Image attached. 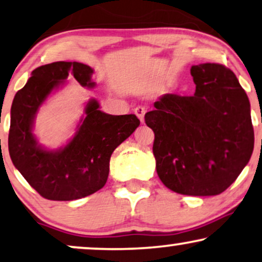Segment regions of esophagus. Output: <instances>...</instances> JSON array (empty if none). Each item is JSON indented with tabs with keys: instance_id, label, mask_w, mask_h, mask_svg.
<instances>
[{
	"instance_id": "1",
	"label": "esophagus",
	"mask_w": 262,
	"mask_h": 262,
	"mask_svg": "<svg viewBox=\"0 0 262 262\" xmlns=\"http://www.w3.org/2000/svg\"><path fill=\"white\" fill-rule=\"evenodd\" d=\"M135 114L137 115L138 117V119L139 120H141V123H144V114H145V108L144 107H141V106H138V107H136L135 108Z\"/></svg>"
}]
</instances>
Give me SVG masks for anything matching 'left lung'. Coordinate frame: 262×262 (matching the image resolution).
<instances>
[{
  "label": "left lung",
  "mask_w": 262,
  "mask_h": 262,
  "mask_svg": "<svg viewBox=\"0 0 262 262\" xmlns=\"http://www.w3.org/2000/svg\"><path fill=\"white\" fill-rule=\"evenodd\" d=\"M190 72L193 96L166 94L144 117L155 134L156 172L174 192L219 195L253 154L250 103L235 73L223 64H196Z\"/></svg>",
  "instance_id": "8db88e82"
}]
</instances>
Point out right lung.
I'll use <instances>...</instances> for the list:
<instances>
[{
  "label": "right lung",
  "instance_id": "1",
  "mask_svg": "<svg viewBox=\"0 0 262 262\" xmlns=\"http://www.w3.org/2000/svg\"><path fill=\"white\" fill-rule=\"evenodd\" d=\"M93 73L90 66L76 61L44 64L32 71V77L13 100L9 155L27 183L47 200L72 201L103 188L114 149L139 126L135 114H106L93 98L86 103L76 135L64 147L48 150L38 144L32 130L43 102L69 76L81 86L94 88Z\"/></svg>",
  "mask_w": 262,
  "mask_h": 262
}]
</instances>
